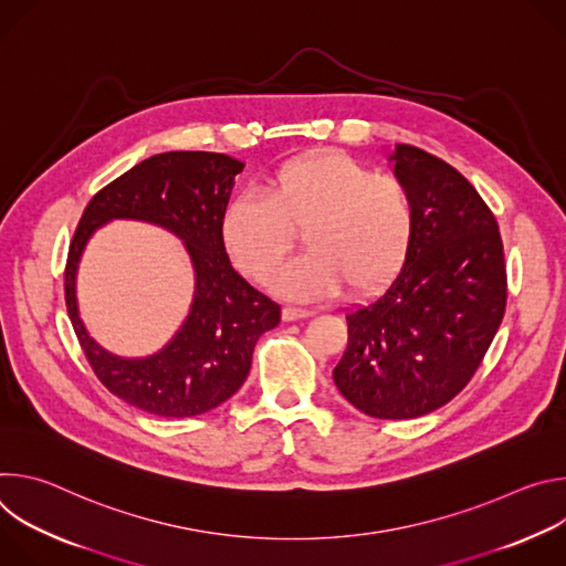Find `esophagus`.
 <instances>
[{"label":"esophagus","instance_id":"esophagus-1","mask_svg":"<svg viewBox=\"0 0 566 566\" xmlns=\"http://www.w3.org/2000/svg\"><path fill=\"white\" fill-rule=\"evenodd\" d=\"M313 311H308V308H302V306H284L282 308V317H284V322H293V319H302V317H308Z\"/></svg>","mask_w":566,"mask_h":566}]
</instances>
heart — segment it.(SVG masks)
<instances>
[{
    "label": "heart",
    "instance_id": "1",
    "mask_svg": "<svg viewBox=\"0 0 566 566\" xmlns=\"http://www.w3.org/2000/svg\"><path fill=\"white\" fill-rule=\"evenodd\" d=\"M306 253L277 277L284 295L308 300L347 284L369 293L406 258L415 232V201L406 181L374 175L340 154L284 160L262 181L260 197H237L221 219V239L237 269L266 284L295 247Z\"/></svg>",
    "mask_w": 566,
    "mask_h": 566
}]
</instances>
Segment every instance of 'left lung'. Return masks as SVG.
Segmentation results:
<instances>
[{
	"mask_svg": "<svg viewBox=\"0 0 566 566\" xmlns=\"http://www.w3.org/2000/svg\"><path fill=\"white\" fill-rule=\"evenodd\" d=\"M391 160L412 192V241L389 289L347 313L334 380L374 419H417L470 382L502 325L509 284L497 219L472 184L415 145L398 143Z\"/></svg>",
	"mask_w": 566,
	"mask_h": 566,
	"instance_id": "1",
	"label": "left lung"
}]
</instances>
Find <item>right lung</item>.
I'll return each mask as SVG.
<instances>
[{
    "mask_svg": "<svg viewBox=\"0 0 566 566\" xmlns=\"http://www.w3.org/2000/svg\"><path fill=\"white\" fill-rule=\"evenodd\" d=\"M241 160L217 151H166L145 158L85 208L73 232L64 300L73 332L98 380L129 406L166 419L214 410L244 385L258 338L280 325V306L230 266L221 219ZM109 218H140L187 241L198 286L191 315L158 355L127 361L98 348L74 306V271L93 230Z\"/></svg>",
    "mask_w": 566,
    "mask_h": 566,
    "instance_id": "1",
    "label": "right lung"
}]
</instances>
